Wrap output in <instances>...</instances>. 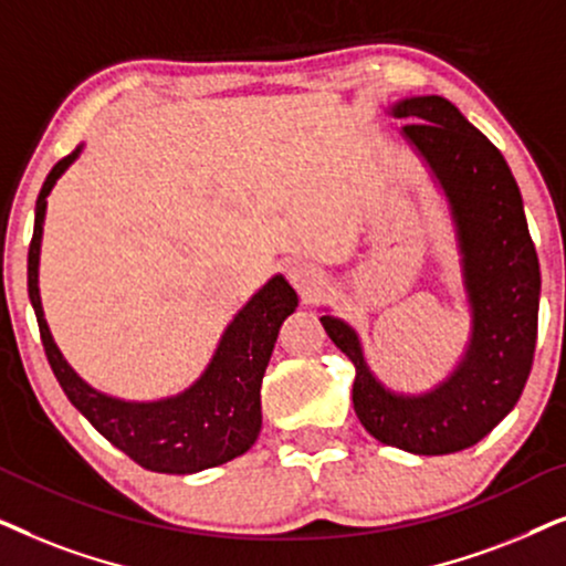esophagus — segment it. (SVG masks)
<instances>
[{"instance_id":"34e87169","label":"esophagus","mask_w":566,"mask_h":566,"mask_svg":"<svg viewBox=\"0 0 566 566\" xmlns=\"http://www.w3.org/2000/svg\"><path fill=\"white\" fill-rule=\"evenodd\" d=\"M287 276H290L292 287H295L305 300H311L323 284L321 266H315V263H311V261H295L287 269Z\"/></svg>"}]
</instances>
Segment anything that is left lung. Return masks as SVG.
Instances as JSON below:
<instances>
[{
	"instance_id": "obj_1",
	"label": "left lung",
	"mask_w": 566,
	"mask_h": 566,
	"mask_svg": "<svg viewBox=\"0 0 566 566\" xmlns=\"http://www.w3.org/2000/svg\"><path fill=\"white\" fill-rule=\"evenodd\" d=\"M388 113L406 118L403 139L448 199L471 307L469 344L440 386L409 396L375 378L349 323L334 315H321V323L354 361L352 401L361 427L382 446L448 455L476 446L523 394L538 334V255L510 165L453 103L417 95Z\"/></svg>"
}]
</instances>
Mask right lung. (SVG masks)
Instances as JSON below:
<instances>
[{
    "label": "right lung",
    "instance_id": "obj_1",
    "mask_svg": "<svg viewBox=\"0 0 566 566\" xmlns=\"http://www.w3.org/2000/svg\"><path fill=\"white\" fill-rule=\"evenodd\" d=\"M80 153L82 145L59 160L43 180L28 251V295L59 386L64 388L74 409L111 446L147 471L196 473L243 455L261 432V380L274 352L279 328L290 313H295L297 292L282 274L271 276L230 321L207 370L184 394L160 401H124L87 386L59 352L43 318L41 290H38L46 196Z\"/></svg>",
    "mask_w": 566,
    "mask_h": 566
}]
</instances>
